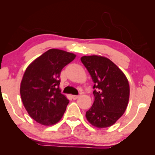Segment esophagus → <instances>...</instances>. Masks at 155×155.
I'll list each match as a JSON object with an SVG mask.
<instances>
[{"label": "esophagus", "mask_w": 155, "mask_h": 155, "mask_svg": "<svg viewBox=\"0 0 155 155\" xmlns=\"http://www.w3.org/2000/svg\"><path fill=\"white\" fill-rule=\"evenodd\" d=\"M79 97V96H78V95H72V98H73L74 100H76V99H77V98Z\"/></svg>", "instance_id": "34e87169"}]
</instances>
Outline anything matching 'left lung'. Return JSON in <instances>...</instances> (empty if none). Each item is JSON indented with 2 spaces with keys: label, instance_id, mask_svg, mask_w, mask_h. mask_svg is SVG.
Listing matches in <instances>:
<instances>
[{
  "label": "left lung",
  "instance_id": "8db88e82",
  "mask_svg": "<svg viewBox=\"0 0 155 155\" xmlns=\"http://www.w3.org/2000/svg\"><path fill=\"white\" fill-rule=\"evenodd\" d=\"M81 60L94 83V101L87 111V119L95 127H109L127 109L130 94L128 81L123 71L106 57L84 56Z\"/></svg>",
  "mask_w": 155,
  "mask_h": 155
}]
</instances>
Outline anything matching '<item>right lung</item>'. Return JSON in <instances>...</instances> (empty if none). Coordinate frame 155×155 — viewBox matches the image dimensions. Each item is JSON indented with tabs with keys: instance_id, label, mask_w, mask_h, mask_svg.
<instances>
[{
	"instance_id": "1",
	"label": "right lung",
	"mask_w": 155,
	"mask_h": 155,
	"mask_svg": "<svg viewBox=\"0 0 155 155\" xmlns=\"http://www.w3.org/2000/svg\"><path fill=\"white\" fill-rule=\"evenodd\" d=\"M76 55L59 49L45 52L28 65L23 75L20 93L30 117L45 126L61 119L69 101L59 88L60 74Z\"/></svg>"
}]
</instances>
